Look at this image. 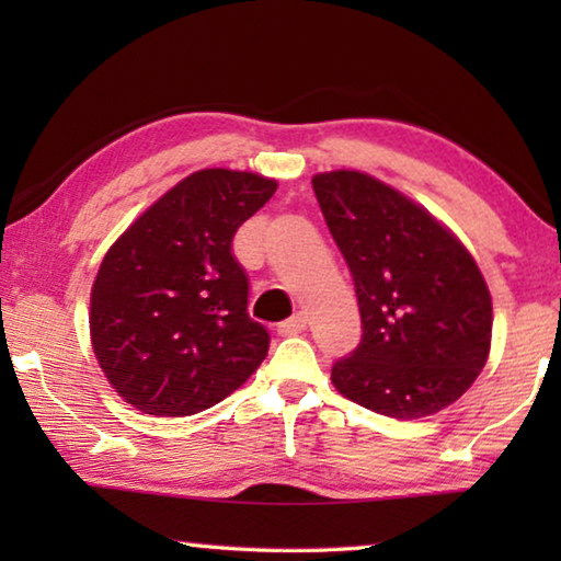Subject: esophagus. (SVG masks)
<instances>
[{"mask_svg":"<svg viewBox=\"0 0 561 561\" xmlns=\"http://www.w3.org/2000/svg\"><path fill=\"white\" fill-rule=\"evenodd\" d=\"M304 329H307V314H304V311H297V314H294L291 319L282 321L277 331L282 336H297V334H301Z\"/></svg>","mask_w":561,"mask_h":561,"instance_id":"esophagus-1","label":"esophagus"}]
</instances>
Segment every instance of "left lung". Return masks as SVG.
<instances>
[{
    "label": "left lung",
    "instance_id": "obj_1",
    "mask_svg": "<svg viewBox=\"0 0 561 561\" xmlns=\"http://www.w3.org/2000/svg\"><path fill=\"white\" fill-rule=\"evenodd\" d=\"M356 287L360 344L331 368L348 401L423 417L468 391L485 366L492 299L472 254L425 207L358 170L311 178Z\"/></svg>",
    "mask_w": 561,
    "mask_h": 561
}]
</instances>
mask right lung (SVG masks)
Segmentation results:
<instances>
[{"instance_id": "add662e5", "label": "right lung", "mask_w": 561, "mask_h": 561, "mask_svg": "<svg viewBox=\"0 0 561 561\" xmlns=\"http://www.w3.org/2000/svg\"><path fill=\"white\" fill-rule=\"evenodd\" d=\"M277 183L205 168L180 180L123 232L91 289V341L123 401L148 415H193L237 391L267 356L247 314L232 237Z\"/></svg>"}]
</instances>
